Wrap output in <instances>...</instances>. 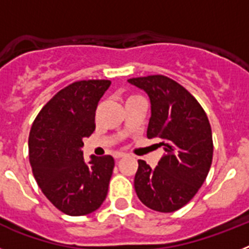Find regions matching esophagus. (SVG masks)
<instances>
[{
    "label": "esophagus",
    "mask_w": 249,
    "mask_h": 249,
    "mask_svg": "<svg viewBox=\"0 0 249 249\" xmlns=\"http://www.w3.org/2000/svg\"><path fill=\"white\" fill-rule=\"evenodd\" d=\"M124 156H126V153H124V152H114L113 157L116 158V160H120V158L124 157Z\"/></svg>",
    "instance_id": "1"
}]
</instances>
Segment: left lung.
Masks as SVG:
<instances>
[{"mask_svg":"<svg viewBox=\"0 0 249 249\" xmlns=\"http://www.w3.org/2000/svg\"><path fill=\"white\" fill-rule=\"evenodd\" d=\"M143 89L151 102L147 128L164 151L155 168L138 160L135 190L144 206L175 212L198 192L213 157L211 124L197 100L179 83L162 74L128 80Z\"/></svg>","mask_w":249,"mask_h":249,"instance_id":"1","label":"left lung"}]
</instances>
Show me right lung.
I'll list each match as a JSON object with an SVG mask.
<instances>
[{"label": "right lung", "instance_id": "1", "mask_svg": "<svg viewBox=\"0 0 249 249\" xmlns=\"http://www.w3.org/2000/svg\"><path fill=\"white\" fill-rule=\"evenodd\" d=\"M111 81H78L61 89L39 111L28 137L35 179L48 201L68 215L98 210L108 192L112 156L86 162L83 138L96 128L94 114Z\"/></svg>", "mask_w": 249, "mask_h": 249}]
</instances>
